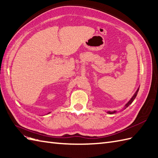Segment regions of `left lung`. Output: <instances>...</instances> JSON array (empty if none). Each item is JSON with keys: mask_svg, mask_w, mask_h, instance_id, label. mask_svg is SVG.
<instances>
[{"mask_svg": "<svg viewBox=\"0 0 158 158\" xmlns=\"http://www.w3.org/2000/svg\"><path fill=\"white\" fill-rule=\"evenodd\" d=\"M138 90H139V89H138V90H137V91H136V93H135V94L133 95V97L132 98H131V99H130V101H129L128 102H127V104H126V105H125V107H128V106H129V105H130V104H131V103H132V102L134 100V99L135 98H136V95H137V94H138ZM108 112V113H109V114H114V113H115V112H116V111H113V112H110V111H108V112Z\"/></svg>", "mask_w": 158, "mask_h": 158, "instance_id": "1", "label": "left lung"}]
</instances>
